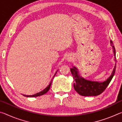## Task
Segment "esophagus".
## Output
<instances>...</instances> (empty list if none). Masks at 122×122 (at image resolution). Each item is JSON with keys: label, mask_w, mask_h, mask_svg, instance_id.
<instances>
[{"label": "esophagus", "mask_w": 122, "mask_h": 122, "mask_svg": "<svg viewBox=\"0 0 122 122\" xmlns=\"http://www.w3.org/2000/svg\"><path fill=\"white\" fill-rule=\"evenodd\" d=\"M67 61H71V60H72V57L71 56H68L67 57Z\"/></svg>", "instance_id": "1"}]
</instances>
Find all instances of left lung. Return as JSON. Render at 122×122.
Wrapping results in <instances>:
<instances>
[{
	"mask_svg": "<svg viewBox=\"0 0 122 122\" xmlns=\"http://www.w3.org/2000/svg\"><path fill=\"white\" fill-rule=\"evenodd\" d=\"M111 45L112 46L114 52V56L116 60V50L115 47L113 45L112 41H110ZM116 63L115 64L114 68L113 69L111 76L106 81L103 82H93L88 81L84 78L80 77L78 74L77 69L74 67L73 68H71V71L74 78V88L77 93L81 96H97L102 94L106 90L107 86L110 83L111 80L114 75Z\"/></svg>",
	"mask_w": 122,
	"mask_h": 122,
	"instance_id": "obj_1",
	"label": "left lung"
}]
</instances>
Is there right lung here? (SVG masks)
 <instances>
[{
	"label": "right lung",
	"mask_w": 122,
	"mask_h": 122,
	"mask_svg": "<svg viewBox=\"0 0 122 122\" xmlns=\"http://www.w3.org/2000/svg\"><path fill=\"white\" fill-rule=\"evenodd\" d=\"M56 73H57V71L56 72ZM56 73L55 74V75H54L53 78H52V79H51V82H50V83H49V85L48 86H47V87H46V88H45L44 90H43L42 91V92H38V93H36V94H34V95H29V96H28V95H24V96H26V97H33L40 96L42 95H44V94H46V92H48V90H49V89H50L51 86V82H52V80H53V78L55 77V74H56Z\"/></svg>",
	"instance_id": "add662e5"
}]
</instances>
